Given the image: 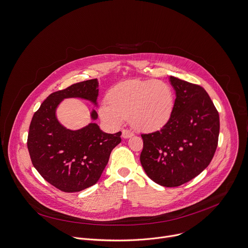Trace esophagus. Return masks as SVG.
Here are the masks:
<instances>
[{"label":"esophagus","mask_w":248,"mask_h":248,"mask_svg":"<svg viewBox=\"0 0 248 248\" xmlns=\"http://www.w3.org/2000/svg\"><path fill=\"white\" fill-rule=\"evenodd\" d=\"M133 135H134L133 132H131L129 130H123L122 131V137L124 139H129V138H131Z\"/></svg>","instance_id":"obj_1"}]
</instances>
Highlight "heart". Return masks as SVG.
<instances>
[{
  "label": "heart",
  "mask_w": 248,
  "mask_h": 248,
  "mask_svg": "<svg viewBox=\"0 0 248 248\" xmlns=\"http://www.w3.org/2000/svg\"><path fill=\"white\" fill-rule=\"evenodd\" d=\"M107 102L99 107V115L107 124L119 126L129 117L135 129L154 131L170 121L174 108V93L166 81L128 79L109 91Z\"/></svg>",
  "instance_id": "heart-1"
}]
</instances>
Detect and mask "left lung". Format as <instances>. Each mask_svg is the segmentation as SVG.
<instances>
[{
  "mask_svg": "<svg viewBox=\"0 0 248 248\" xmlns=\"http://www.w3.org/2000/svg\"><path fill=\"white\" fill-rule=\"evenodd\" d=\"M175 101L170 121L159 131L144 134L140 155L146 174L164 187H176L199 175L217 146L219 117L200 86L170 77Z\"/></svg>",
  "mask_w": 248,
  "mask_h": 248,
  "instance_id": "left-lung-1",
  "label": "left lung"
}]
</instances>
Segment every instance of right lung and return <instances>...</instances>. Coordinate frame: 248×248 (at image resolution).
Wrapping results in <instances>:
<instances>
[{"instance_id":"add662e5","label":"right lung","mask_w":248,"mask_h":248,"mask_svg":"<svg viewBox=\"0 0 248 248\" xmlns=\"http://www.w3.org/2000/svg\"><path fill=\"white\" fill-rule=\"evenodd\" d=\"M97 78L78 82L51 93L34 113L27 148L33 167L56 188L73 193L94 185L100 178L110 154L121 142V132L107 134L94 122L96 110L91 111L93 122L77 130L66 128L57 118V108L64 99L80 98L97 108Z\"/></svg>"}]
</instances>
